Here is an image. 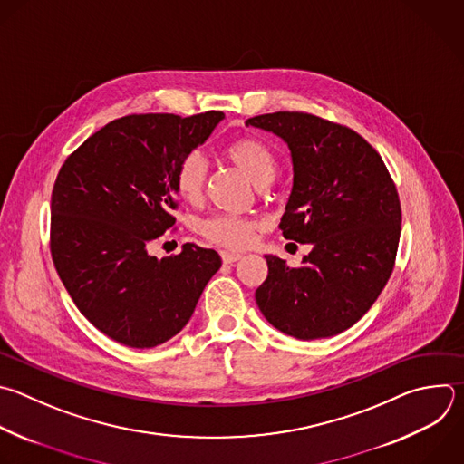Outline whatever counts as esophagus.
Listing matches in <instances>:
<instances>
[{"instance_id":"1","label":"esophagus","mask_w":464,"mask_h":464,"mask_svg":"<svg viewBox=\"0 0 464 464\" xmlns=\"http://www.w3.org/2000/svg\"><path fill=\"white\" fill-rule=\"evenodd\" d=\"M220 256H222L224 264H233V262L240 260L244 255L242 253H235V251H220Z\"/></svg>"}]
</instances>
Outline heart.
<instances>
[{
  "label": "heart",
  "instance_id": "obj_1",
  "mask_svg": "<svg viewBox=\"0 0 464 464\" xmlns=\"http://www.w3.org/2000/svg\"><path fill=\"white\" fill-rule=\"evenodd\" d=\"M224 157L233 162L255 186H267L276 175V157L271 147L255 138L242 136L224 147ZM206 182V162L198 152L186 154L175 169V188L179 195L195 202L200 198ZM256 224L253 220L217 215L200 224V233L213 244L224 247H244L251 242Z\"/></svg>",
  "mask_w": 464,
  "mask_h": 464
}]
</instances>
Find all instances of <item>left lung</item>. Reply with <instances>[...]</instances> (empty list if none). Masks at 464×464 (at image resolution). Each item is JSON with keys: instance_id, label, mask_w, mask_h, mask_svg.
<instances>
[{"instance_id": "obj_1", "label": "left lung", "mask_w": 464, "mask_h": 464, "mask_svg": "<svg viewBox=\"0 0 464 464\" xmlns=\"http://www.w3.org/2000/svg\"><path fill=\"white\" fill-rule=\"evenodd\" d=\"M289 149L293 186L280 218L284 238L312 244L298 267L264 255L255 291L266 321L300 341L352 328L386 285L401 237V204L379 152L355 130L307 112L246 120Z\"/></svg>"}]
</instances>
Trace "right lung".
Listing matches in <instances>:
<instances>
[{"mask_svg": "<svg viewBox=\"0 0 464 464\" xmlns=\"http://www.w3.org/2000/svg\"><path fill=\"white\" fill-rule=\"evenodd\" d=\"M224 112L130 114L89 136L62 166L51 198V253L82 315L129 348L168 343L220 269L215 249L147 246L175 224V169Z\"/></svg>", "mask_w": 464, "mask_h": 464, "instance_id": "obj_1", "label": "right lung"}]
</instances>
